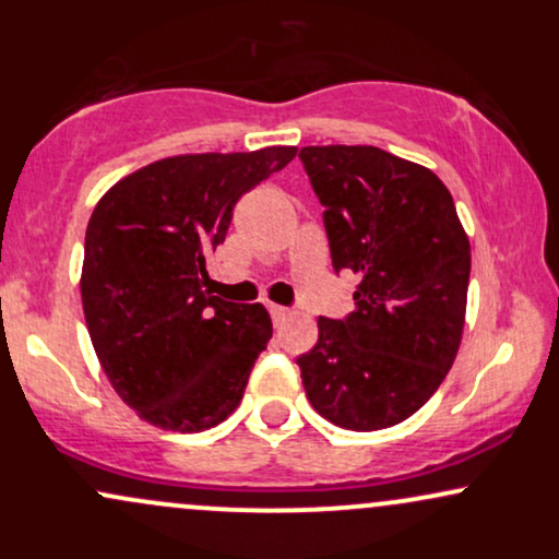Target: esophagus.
I'll return each mask as SVG.
<instances>
[{"label":"esophagus","mask_w":559,"mask_h":559,"mask_svg":"<svg viewBox=\"0 0 559 559\" xmlns=\"http://www.w3.org/2000/svg\"><path fill=\"white\" fill-rule=\"evenodd\" d=\"M271 316H273L275 325H284L286 320L292 318V310H286V307H278V305H271Z\"/></svg>","instance_id":"1"}]
</instances>
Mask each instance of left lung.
<instances>
[{
    "label": "left lung",
    "mask_w": 559,
    "mask_h": 559,
    "mask_svg": "<svg viewBox=\"0 0 559 559\" xmlns=\"http://www.w3.org/2000/svg\"><path fill=\"white\" fill-rule=\"evenodd\" d=\"M299 157L333 267L360 275L349 318H318V344L297 357L301 383L333 426L381 431L418 413L457 357L471 241L449 189L418 163L365 144Z\"/></svg>",
    "instance_id": "obj_1"
}]
</instances>
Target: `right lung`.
<instances>
[{"label": "right lung", "instance_id": "add662e5", "mask_svg": "<svg viewBox=\"0 0 559 559\" xmlns=\"http://www.w3.org/2000/svg\"><path fill=\"white\" fill-rule=\"evenodd\" d=\"M297 157V146L204 152L128 173L86 228L81 301L107 381L141 420L199 433L239 407L273 336L260 301L204 292L236 202Z\"/></svg>", "mask_w": 559, "mask_h": 559}]
</instances>
